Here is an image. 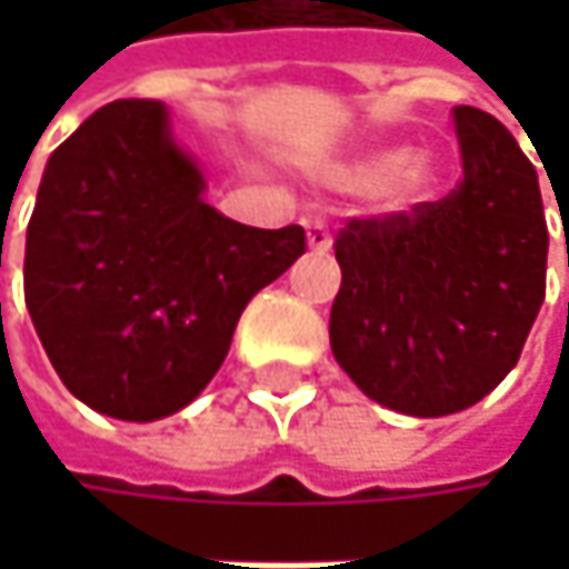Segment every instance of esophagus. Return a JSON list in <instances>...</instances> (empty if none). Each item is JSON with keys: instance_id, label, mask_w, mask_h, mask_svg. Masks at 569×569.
<instances>
[{"instance_id": "1", "label": "esophagus", "mask_w": 569, "mask_h": 569, "mask_svg": "<svg viewBox=\"0 0 569 569\" xmlns=\"http://www.w3.org/2000/svg\"><path fill=\"white\" fill-rule=\"evenodd\" d=\"M306 240H309V250L316 253H326L332 247V233H329V220L326 217H306Z\"/></svg>"}]
</instances>
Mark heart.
<instances>
[{"label": "heart", "mask_w": 569, "mask_h": 569, "mask_svg": "<svg viewBox=\"0 0 569 569\" xmlns=\"http://www.w3.org/2000/svg\"><path fill=\"white\" fill-rule=\"evenodd\" d=\"M349 180L362 187H379L392 207H411L435 190V164L428 158H408L401 151H386L349 171Z\"/></svg>", "instance_id": "heart-1"}]
</instances>
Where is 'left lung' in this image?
<instances>
[{
	"label": "left lung",
	"instance_id": "1",
	"mask_svg": "<svg viewBox=\"0 0 569 569\" xmlns=\"http://www.w3.org/2000/svg\"><path fill=\"white\" fill-rule=\"evenodd\" d=\"M465 177L441 200L352 217L336 233L342 286L329 342L349 379L415 418L461 411L501 386L547 292L537 171L488 111L458 104Z\"/></svg>",
	"mask_w": 569,
	"mask_h": 569
}]
</instances>
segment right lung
Listing matches in <instances>:
<instances>
[{
  "label": "right lung",
  "mask_w": 569,
  "mask_h": 569,
  "mask_svg": "<svg viewBox=\"0 0 569 569\" xmlns=\"http://www.w3.org/2000/svg\"><path fill=\"white\" fill-rule=\"evenodd\" d=\"M161 101L98 108L49 158L26 233V306L88 408L154 421L203 392L247 302L306 253V230L217 213Z\"/></svg>",
  "instance_id": "obj_1"
}]
</instances>
